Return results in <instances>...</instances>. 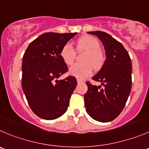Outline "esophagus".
<instances>
[{
	"mask_svg": "<svg viewBox=\"0 0 149 149\" xmlns=\"http://www.w3.org/2000/svg\"><path fill=\"white\" fill-rule=\"evenodd\" d=\"M77 83H83V80H81V79H77Z\"/></svg>",
	"mask_w": 149,
	"mask_h": 149,
	"instance_id": "1",
	"label": "esophagus"
}]
</instances>
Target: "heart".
Wrapping results in <instances>:
<instances>
[{"mask_svg": "<svg viewBox=\"0 0 149 149\" xmlns=\"http://www.w3.org/2000/svg\"><path fill=\"white\" fill-rule=\"evenodd\" d=\"M100 42L91 36H85L80 38L76 43L78 51H86L83 63H75L69 69V74L78 78H85L92 73L94 69H100L104 61V56L100 49ZM60 56L65 64L70 66L74 61L76 51L70 43H66L61 49Z\"/></svg>", "mask_w": 149, "mask_h": 149, "instance_id": "1", "label": "heart"}]
</instances>
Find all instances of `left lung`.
Returning a JSON list of instances; mask_svg holds the SVG:
<instances>
[{
  "label": "left lung",
  "instance_id": "obj_1",
  "mask_svg": "<svg viewBox=\"0 0 149 149\" xmlns=\"http://www.w3.org/2000/svg\"><path fill=\"white\" fill-rule=\"evenodd\" d=\"M104 47L107 59L100 72L92 77L101 82L93 86L86 82L88 91L84 95L86 110L96 121L108 122L119 116L128 100L132 88V62L122 44L102 31H91Z\"/></svg>",
  "mask_w": 149,
  "mask_h": 149
}]
</instances>
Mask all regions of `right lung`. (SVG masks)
Returning <instances> with one entry per match:
<instances>
[{
  "mask_svg": "<svg viewBox=\"0 0 149 149\" xmlns=\"http://www.w3.org/2000/svg\"><path fill=\"white\" fill-rule=\"evenodd\" d=\"M76 33H43L29 44L24 53L22 88L30 107L39 118L56 119L67 110L77 80L73 76L57 80L68 72L60 52Z\"/></svg>",
  "mask_w": 149,
  "mask_h": 149,
  "instance_id": "right-lung-1",
  "label": "right lung"
}]
</instances>
